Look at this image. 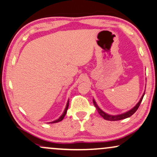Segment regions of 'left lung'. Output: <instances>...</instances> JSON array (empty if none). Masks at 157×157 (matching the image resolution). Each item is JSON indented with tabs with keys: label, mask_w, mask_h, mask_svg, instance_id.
<instances>
[{
	"label": "left lung",
	"mask_w": 157,
	"mask_h": 157,
	"mask_svg": "<svg viewBox=\"0 0 157 157\" xmlns=\"http://www.w3.org/2000/svg\"><path fill=\"white\" fill-rule=\"evenodd\" d=\"M144 94H145V93L143 94V95H142V97L141 98V99H140L139 103H138L136 105V106H134V107L132 108V109L128 110V111H127L126 113H122V114H120V115H116V116H111V115H108L107 113H105V112H103V110H102L99 107H98V105H97V104H96L95 101L94 100H93V103H94V105L95 106L96 109L98 110V113H99V114L102 117H103V118L105 119V120L113 121H119V120H122V119H125V118H128V117L132 116V115L136 111V110H138V108H139V107L140 104H141V103L142 100H143Z\"/></svg>",
	"instance_id": "1"
}]
</instances>
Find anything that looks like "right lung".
Wrapping results in <instances>:
<instances>
[{
  "mask_svg": "<svg viewBox=\"0 0 157 157\" xmlns=\"http://www.w3.org/2000/svg\"><path fill=\"white\" fill-rule=\"evenodd\" d=\"M68 107H69V100H68V101H67V105H66V108H65V109H64V111L63 113H62V116H60L59 118L57 119V120H55V121H52V122L49 123V124H54V123H57V122H59V121H61L63 120L64 117L65 116V115H66V113H67V111Z\"/></svg>",
  "mask_w": 157,
  "mask_h": 157,
  "instance_id": "right-lung-1",
  "label": "right lung"
}]
</instances>
